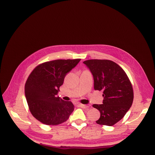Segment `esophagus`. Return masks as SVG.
<instances>
[{
    "mask_svg": "<svg viewBox=\"0 0 155 155\" xmlns=\"http://www.w3.org/2000/svg\"><path fill=\"white\" fill-rule=\"evenodd\" d=\"M79 106L80 107H81V108H83V109H88L89 107H90V105L89 104H87V105H83V104H79Z\"/></svg>",
    "mask_w": 155,
    "mask_h": 155,
    "instance_id": "esophagus-1",
    "label": "esophagus"
}]
</instances>
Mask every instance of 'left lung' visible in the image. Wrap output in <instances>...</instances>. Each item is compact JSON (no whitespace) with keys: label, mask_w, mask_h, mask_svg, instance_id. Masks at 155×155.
<instances>
[{"label":"left lung","mask_w":155,"mask_h":155,"mask_svg":"<svg viewBox=\"0 0 155 155\" xmlns=\"http://www.w3.org/2000/svg\"><path fill=\"white\" fill-rule=\"evenodd\" d=\"M94 78L96 91H102L103 104H94L100 112L96 121L100 125L112 126L122 119L133 101L132 85L124 70L110 60L91 59L84 61Z\"/></svg>","instance_id":"8db88e82"}]
</instances>
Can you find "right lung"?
I'll use <instances>...</instances> for the list:
<instances>
[{
  "mask_svg": "<svg viewBox=\"0 0 155 155\" xmlns=\"http://www.w3.org/2000/svg\"><path fill=\"white\" fill-rule=\"evenodd\" d=\"M80 59H58L45 62L34 68L25 84V93L31 114L41 123L56 125L66 121L74 105L58 96L67 74Z\"/></svg>",
  "mask_w": 155,
  "mask_h": 155,
  "instance_id": "1",
  "label": "right lung"
}]
</instances>
